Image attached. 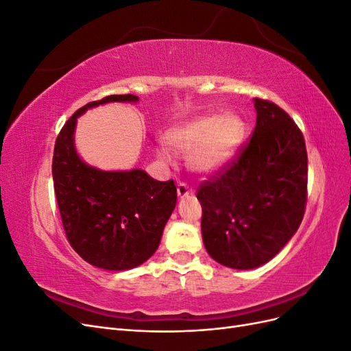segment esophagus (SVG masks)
I'll list each match as a JSON object with an SVG mask.
<instances>
[{"label": "esophagus", "mask_w": 351, "mask_h": 351, "mask_svg": "<svg viewBox=\"0 0 351 351\" xmlns=\"http://www.w3.org/2000/svg\"><path fill=\"white\" fill-rule=\"evenodd\" d=\"M177 195H178V197H180V199H184V197H187V196L190 195V189H189V186H187V184H184V183H180V184L177 186Z\"/></svg>", "instance_id": "esophagus-1"}]
</instances>
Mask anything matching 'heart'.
<instances>
[{
  "mask_svg": "<svg viewBox=\"0 0 351 351\" xmlns=\"http://www.w3.org/2000/svg\"><path fill=\"white\" fill-rule=\"evenodd\" d=\"M246 137V123L234 112L209 114L178 124L168 130L165 142L178 154H189V167L200 176H212L227 168ZM158 156L169 161V154Z\"/></svg>",
  "mask_w": 351,
  "mask_h": 351,
  "instance_id": "obj_1",
  "label": "heart"
}]
</instances>
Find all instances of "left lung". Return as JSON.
<instances>
[{"instance_id":"obj_1","label":"left lung","mask_w":351,"mask_h":351,"mask_svg":"<svg viewBox=\"0 0 351 351\" xmlns=\"http://www.w3.org/2000/svg\"><path fill=\"white\" fill-rule=\"evenodd\" d=\"M256 127L240 156L200 184L202 239L209 256L232 269L269 262L304 215L303 134L274 102L254 98Z\"/></svg>"}]
</instances>
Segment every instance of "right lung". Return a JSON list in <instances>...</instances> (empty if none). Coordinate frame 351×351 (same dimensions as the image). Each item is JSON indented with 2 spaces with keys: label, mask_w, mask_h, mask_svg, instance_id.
I'll return each instance as SVG.
<instances>
[{
  "label": "right lung",
  "mask_w": 351,
  "mask_h": 351,
  "mask_svg": "<svg viewBox=\"0 0 351 351\" xmlns=\"http://www.w3.org/2000/svg\"><path fill=\"white\" fill-rule=\"evenodd\" d=\"M110 95L89 102L62 127L52 158V178L66 236L80 258L97 268L127 271L156 252L177 204L173 180L158 182L143 169L104 171L88 165L74 145L77 119L108 102H137Z\"/></svg>",
  "instance_id": "add662e5"
}]
</instances>
